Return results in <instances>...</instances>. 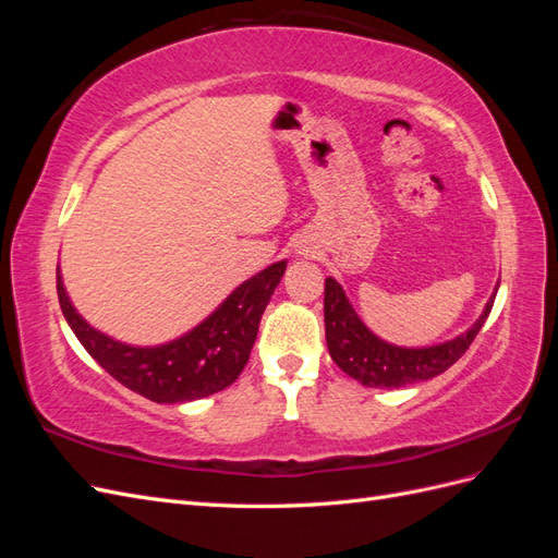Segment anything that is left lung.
<instances>
[{
	"mask_svg": "<svg viewBox=\"0 0 558 558\" xmlns=\"http://www.w3.org/2000/svg\"><path fill=\"white\" fill-rule=\"evenodd\" d=\"M498 291V289H496ZM496 293L488 298L482 316L463 335L453 337L449 342L424 347V349H404L388 344L353 312L342 286L332 277L326 279V342L330 359L340 365L349 377L373 388H400L416 381H426L442 375L447 367L459 361L468 347L475 340L486 316L492 314Z\"/></svg>",
	"mask_w": 558,
	"mask_h": 558,
	"instance_id": "1",
	"label": "left lung"
}]
</instances>
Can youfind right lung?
<instances>
[{
    "mask_svg": "<svg viewBox=\"0 0 558 558\" xmlns=\"http://www.w3.org/2000/svg\"><path fill=\"white\" fill-rule=\"evenodd\" d=\"M283 269L286 260H279L246 279L199 326L160 347H130L95 330L70 302L60 267L58 298L83 349L116 381L154 402H185L223 391L242 375Z\"/></svg>",
    "mask_w": 558,
    "mask_h": 558,
    "instance_id": "add662e5",
    "label": "right lung"
}]
</instances>
